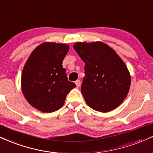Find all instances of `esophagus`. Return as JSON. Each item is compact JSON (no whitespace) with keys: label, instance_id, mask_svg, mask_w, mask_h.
Returning <instances> with one entry per match:
<instances>
[{"label":"esophagus","instance_id":"1","mask_svg":"<svg viewBox=\"0 0 153 153\" xmlns=\"http://www.w3.org/2000/svg\"><path fill=\"white\" fill-rule=\"evenodd\" d=\"M75 84H76V85H77V87L78 88H79L80 86V85H81V83H80V80H76V81H75Z\"/></svg>","mask_w":153,"mask_h":153}]
</instances>
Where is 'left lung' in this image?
Instances as JSON below:
<instances>
[{"instance_id":"8db88e82","label":"left lung","mask_w":153,"mask_h":153,"mask_svg":"<svg viewBox=\"0 0 153 153\" xmlns=\"http://www.w3.org/2000/svg\"><path fill=\"white\" fill-rule=\"evenodd\" d=\"M73 48L85 62L81 92L86 103L102 113L116 108L126 97L130 85L124 62L102 42L77 43Z\"/></svg>"}]
</instances>
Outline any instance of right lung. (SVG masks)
Here are the masks:
<instances>
[{"label": "right lung", "mask_w": 153, "mask_h": 153, "mask_svg": "<svg viewBox=\"0 0 153 153\" xmlns=\"http://www.w3.org/2000/svg\"><path fill=\"white\" fill-rule=\"evenodd\" d=\"M69 46L66 44L44 43L27 59L22 73V91L27 102L44 113H52L63 105L75 83L69 81L62 68Z\"/></svg>", "instance_id": "right-lung-1"}]
</instances>
